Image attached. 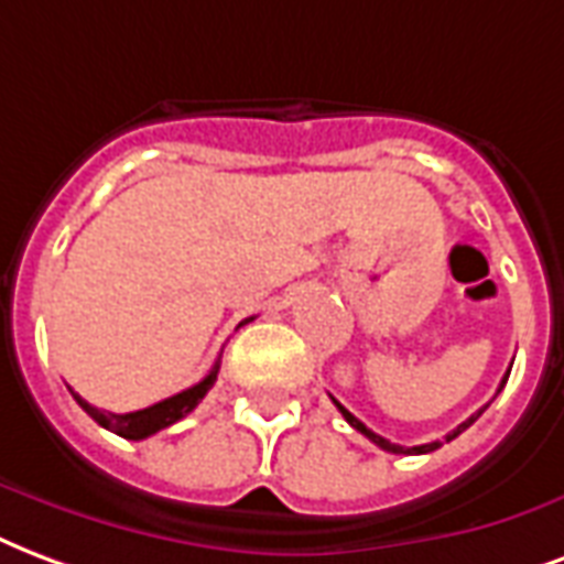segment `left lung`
I'll return each instance as SVG.
<instances>
[{"mask_svg":"<svg viewBox=\"0 0 564 564\" xmlns=\"http://www.w3.org/2000/svg\"><path fill=\"white\" fill-rule=\"evenodd\" d=\"M508 375H511V368H508V371H506V378H502V383H499V389L506 387ZM333 404H336L338 413H341V416L347 419V425H350V427H357L359 434H366V437L371 440V443H375V446H380V448H383V452H392V455H427V452H434V448H440V446H443V443H448V440H455V437H458L460 431H467V427L473 425V422H476V419L481 416V413H485V408L478 410V413H473V416H469L467 422H460V425L455 427V431H452V434H446V440H434V443H422V446H398V443H389L387 437H380V434H375V431H371V427L362 425V422H359V419L354 416V413H350V410L341 408V404H338L336 398H333Z\"/></svg>","mask_w":564,"mask_h":564,"instance_id":"obj_1","label":"left lung"}]
</instances>
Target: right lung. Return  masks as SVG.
<instances>
[{"mask_svg": "<svg viewBox=\"0 0 564 564\" xmlns=\"http://www.w3.org/2000/svg\"><path fill=\"white\" fill-rule=\"evenodd\" d=\"M249 321H252V317L240 321V327L249 324ZM217 371H219V362L210 368V375H207L205 380H198L196 387L184 389V392H177V395L166 398V401H156V404H151V408L145 410H137V413H109V410L91 408L86 398H79L76 392L74 398H76V404L86 410L97 425H104L106 431H112V434H118V437H124V440H145L151 437V434H156V431H163V427L175 425L177 419H184L186 413H193V410L198 408V401L207 395V389L214 387Z\"/></svg>", "mask_w": 564, "mask_h": 564, "instance_id": "1", "label": "right lung"}]
</instances>
